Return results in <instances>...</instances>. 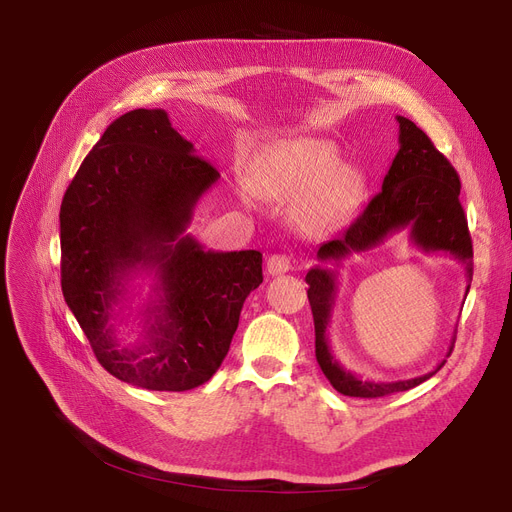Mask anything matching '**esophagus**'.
<instances>
[{
	"label": "esophagus",
	"instance_id": "1",
	"mask_svg": "<svg viewBox=\"0 0 512 512\" xmlns=\"http://www.w3.org/2000/svg\"><path fill=\"white\" fill-rule=\"evenodd\" d=\"M290 270V259L286 255H270L267 257V274L280 276Z\"/></svg>",
	"mask_w": 512,
	"mask_h": 512
}]
</instances>
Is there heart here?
Instances as JSON below:
<instances>
[{
  "label": "heart",
  "mask_w": 512,
  "mask_h": 512,
  "mask_svg": "<svg viewBox=\"0 0 512 512\" xmlns=\"http://www.w3.org/2000/svg\"><path fill=\"white\" fill-rule=\"evenodd\" d=\"M253 191L265 199L297 201L294 220L303 232L321 236L346 226L365 199V176L338 161L334 143L297 137L265 149L251 178Z\"/></svg>",
  "instance_id": "obj_1"
}]
</instances>
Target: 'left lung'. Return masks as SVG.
<instances>
[{
	"label": "left lung",
	"instance_id": "obj_1",
	"mask_svg": "<svg viewBox=\"0 0 512 512\" xmlns=\"http://www.w3.org/2000/svg\"><path fill=\"white\" fill-rule=\"evenodd\" d=\"M398 122V153L384 176L382 191L375 195L359 218L334 240L317 249L321 265L311 267L305 276L309 284L307 297L315 324V357L330 384L344 396L380 398L394 392H405L432 378L442 369L446 359L434 371L398 382H369L348 371L332 355L328 328L338 294V270L342 259L353 253H365L380 247L396 232L409 230V240L425 253H448L465 265L467 282L473 278V245L461 207V180L450 161L434 147L427 134L405 116ZM334 262V268L324 266ZM465 290V297L469 292ZM452 353V342L446 357Z\"/></svg>",
	"mask_w": 512,
	"mask_h": 512
}]
</instances>
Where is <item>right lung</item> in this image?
Here are the masks:
<instances>
[{"label":"right lung","instance_id":"obj_1","mask_svg":"<svg viewBox=\"0 0 512 512\" xmlns=\"http://www.w3.org/2000/svg\"><path fill=\"white\" fill-rule=\"evenodd\" d=\"M218 178L164 110H132L105 128L68 186L62 292L97 361L122 382L159 392L205 384L263 282L259 251H207L184 234ZM139 271L158 278L146 342L120 347L111 319Z\"/></svg>","mask_w":512,"mask_h":512}]
</instances>
